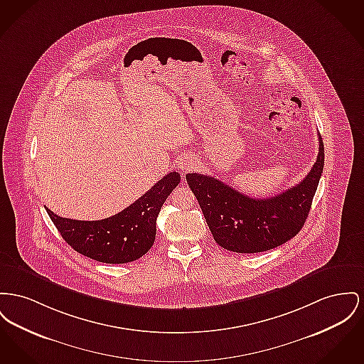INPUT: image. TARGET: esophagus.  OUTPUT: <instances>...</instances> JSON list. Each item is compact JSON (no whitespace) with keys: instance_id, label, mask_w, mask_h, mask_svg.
<instances>
[{"instance_id":"1","label":"esophagus","mask_w":364,"mask_h":364,"mask_svg":"<svg viewBox=\"0 0 364 364\" xmlns=\"http://www.w3.org/2000/svg\"><path fill=\"white\" fill-rule=\"evenodd\" d=\"M193 168V162L188 158H181L178 161V169L181 171H188Z\"/></svg>"}]
</instances>
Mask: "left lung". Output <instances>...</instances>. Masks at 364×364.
Here are the masks:
<instances>
[{"mask_svg": "<svg viewBox=\"0 0 364 364\" xmlns=\"http://www.w3.org/2000/svg\"><path fill=\"white\" fill-rule=\"evenodd\" d=\"M324 165L319 136L315 165L301 183L267 199L239 193L215 177L198 173L186 176L214 240L235 253H259L275 249L297 235L316 193Z\"/></svg>", "mask_w": 364, "mask_h": 364, "instance_id": "8db88e82", "label": "left lung"}]
</instances>
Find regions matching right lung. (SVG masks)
Instances as JSON below:
<instances>
[{"label":"right lung","mask_w":364,"mask_h":364,"mask_svg":"<svg viewBox=\"0 0 364 364\" xmlns=\"http://www.w3.org/2000/svg\"><path fill=\"white\" fill-rule=\"evenodd\" d=\"M178 183L180 174L171 171L127 209L97 221L63 218L45 209L75 252L99 262L125 264L150 250L156 234V217Z\"/></svg>","instance_id":"add662e5"}]
</instances>
